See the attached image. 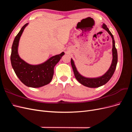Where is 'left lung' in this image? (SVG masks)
Instances as JSON below:
<instances>
[{"label":"left lung","mask_w":132,"mask_h":132,"mask_svg":"<svg viewBox=\"0 0 132 132\" xmlns=\"http://www.w3.org/2000/svg\"><path fill=\"white\" fill-rule=\"evenodd\" d=\"M102 28L106 30L108 33H109L112 38V55H113V59L111 65L107 72L101 77L97 78H86L82 77L78 71H77L76 67L75 66L74 63L72 59H71V65L73 68V70L74 71V74L75 75V78L77 79V80L82 85L85 86L91 87V88H95V87H98L101 86L105 85L108 81L110 80V79L112 77L113 74H114V71L116 68L117 61H118V55H117V51L116 48L115 47V42L114 40V38L112 34H111L110 30L108 29L107 26L103 23L102 25Z\"/></svg>","instance_id":"left-lung-1"}]
</instances>
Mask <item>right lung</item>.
Instances as JSON below:
<instances>
[{"label":"right lung","mask_w":132,"mask_h":132,"mask_svg":"<svg viewBox=\"0 0 132 132\" xmlns=\"http://www.w3.org/2000/svg\"><path fill=\"white\" fill-rule=\"evenodd\" d=\"M27 25V23L22 26L14 39L11 48V63L16 75L23 84L31 87H39L51 81L54 74V67L64 53L52 57L39 65H30L23 61L18 54V48L20 38Z\"/></svg>","instance_id":"add662e5"}]
</instances>
